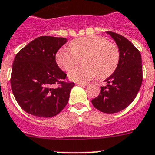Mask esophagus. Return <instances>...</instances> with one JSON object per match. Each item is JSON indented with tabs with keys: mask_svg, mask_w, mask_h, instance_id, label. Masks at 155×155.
Wrapping results in <instances>:
<instances>
[{
	"mask_svg": "<svg viewBox=\"0 0 155 155\" xmlns=\"http://www.w3.org/2000/svg\"><path fill=\"white\" fill-rule=\"evenodd\" d=\"M77 85L81 86V87H86V86H87V83H77Z\"/></svg>",
	"mask_w": 155,
	"mask_h": 155,
	"instance_id": "esophagus-1",
	"label": "esophagus"
}]
</instances>
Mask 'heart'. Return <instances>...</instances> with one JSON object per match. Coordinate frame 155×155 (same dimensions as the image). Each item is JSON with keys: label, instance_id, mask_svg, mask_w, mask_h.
<instances>
[{"label": "heart", "instance_id": "1", "mask_svg": "<svg viewBox=\"0 0 155 155\" xmlns=\"http://www.w3.org/2000/svg\"><path fill=\"white\" fill-rule=\"evenodd\" d=\"M83 58L84 65L74 68L69 73L73 81L85 83L96 77H107L116 68L119 51L115 44L100 36H87L72 40L69 47L59 50L56 61L64 71H70Z\"/></svg>", "mask_w": 155, "mask_h": 155}]
</instances>
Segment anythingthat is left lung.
Listing matches in <instances>:
<instances>
[{"mask_svg":"<svg viewBox=\"0 0 155 155\" xmlns=\"http://www.w3.org/2000/svg\"><path fill=\"white\" fill-rule=\"evenodd\" d=\"M119 50L116 69L101 87L100 94L92 100L93 105L104 113L112 114L125 109L134 101L142 84V60L140 51L126 37L107 31Z\"/></svg>","mask_w":155,"mask_h":155,"instance_id":"obj_1","label":"left lung"}]
</instances>
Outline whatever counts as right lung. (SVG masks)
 Masks as SVG:
<instances>
[{
  "label": "right lung",
  "instance_id": "right-lung-1",
  "mask_svg": "<svg viewBox=\"0 0 155 155\" xmlns=\"http://www.w3.org/2000/svg\"><path fill=\"white\" fill-rule=\"evenodd\" d=\"M66 38L42 36L16 54L11 87L20 107L32 115L51 118L61 112L68 101L74 83L56 63L55 55Z\"/></svg>",
  "mask_w": 155,
  "mask_h": 155
}]
</instances>
